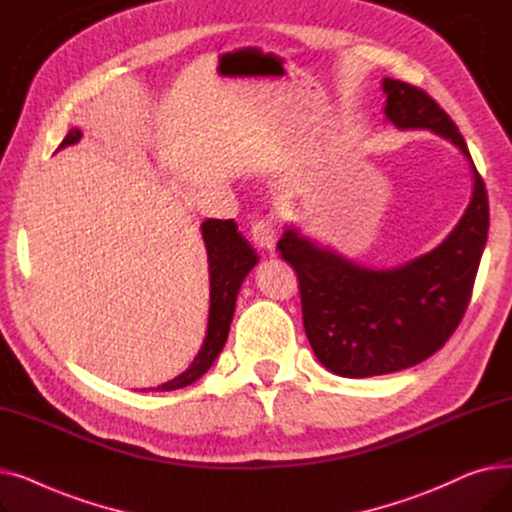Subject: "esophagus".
<instances>
[{
  "instance_id": "obj_1",
  "label": "esophagus",
  "mask_w": 512,
  "mask_h": 512,
  "mask_svg": "<svg viewBox=\"0 0 512 512\" xmlns=\"http://www.w3.org/2000/svg\"><path fill=\"white\" fill-rule=\"evenodd\" d=\"M251 238L259 249L272 251L276 247V228L270 220H255L251 224Z\"/></svg>"
}]
</instances>
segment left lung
Masks as SVG:
<instances>
[{
	"mask_svg": "<svg viewBox=\"0 0 512 512\" xmlns=\"http://www.w3.org/2000/svg\"><path fill=\"white\" fill-rule=\"evenodd\" d=\"M386 116L427 128L463 151L473 170L471 203L438 249L396 270H369L288 228L280 255L299 278L303 324L319 363L342 378H369L432 357L459 328L488 240V191L463 134L425 91L384 80Z\"/></svg>",
	"mask_w": 512,
	"mask_h": 512,
	"instance_id": "obj_1",
	"label": "left lung"
}]
</instances>
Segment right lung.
<instances>
[{"label": "right lung", "mask_w": 512, "mask_h": 512, "mask_svg": "<svg viewBox=\"0 0 512 512\" xmlns=\"http://www.w3.org/2000/svg\"><path fill=\"white\" fill-rule=\"evenodd\" d=\"M83 132L72 128L60 147L72 145L80 141ZM234 220H205L201 226L207 259H209V324L207 336L195 361L178 378L168 384H161L155 392L178 390L199 380L201 375L211 367L215 357L226 344L230 321L234 315L236 294L238 288L251 272V267L257 263V253L251 249L249 242L236 232Z\"/></svg>", "instance_id": "add662e5"}]
</instances>
